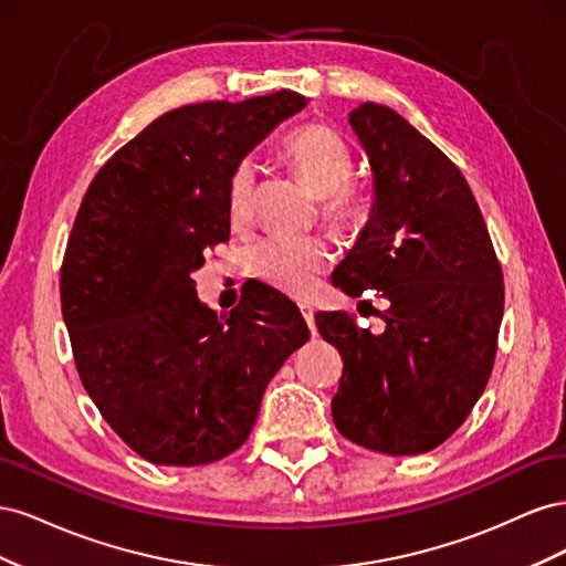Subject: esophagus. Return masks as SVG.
<instances>
[{"mask_svg": "<svg viewBox=\"0 0 566 566\" xmlns=\"http://www.w3.org/2000/svg\"><path fill=\"white\" fill-rule=\"evenodd\" d=\"M300 312H302V316H304V321L310 323V328H312V333H316V323H314V310L310 304H300Z\"/></svg>", "mask_w": 566, "mask_h": 566, "instance_id": "1", "label": "esophagus"}]
</instances>
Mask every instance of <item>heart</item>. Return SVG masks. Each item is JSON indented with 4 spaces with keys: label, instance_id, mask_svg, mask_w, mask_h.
Listing matches in <instances>:
<instances>
[{
    "label": "heart",
    "instance_id": "obj_1",
    "mask_svg": "<svg viewBox=\"0 0 566 566\" xmlns=\"http://www.w3.org/2000/svg\"><path fill=\"white\" fill-rule=\"evenodd\" d=\"M285 158L306 186L321 198V214L339 233L364 231L373 214V200L364 186L352 184V156L339 136L325 125H304L285 139ZM256 169L243 160L229 179V217L245 224L252 214ZM333 254L325 238H269L252 252V269L269 285L287 295H310L318 273L331 264Z\"/></svg>",
    "mask_w": 566,
    "mask_h": 566
}]
</instances>
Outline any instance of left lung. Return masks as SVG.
<instances>
[{
    "mask_svg": "<svg viewBox=\"0 0 566 566\" xmlns=\"http://www.w3.org/2000/svg\"><path fill=\"white\" fill-rule=\"evenodd\" d=\"M349 125L370 163L373 214L333 283L352 297L375 290L387 310L380 333L316 314L345 361L333 420L358 447L418 455L465 422L489 382L503 271L465 177L427 136L370 101Z\"/></svg>",
    "mask_w": 566,
    "mask_h": 566,
    "instance_id": "left-lung-1",
    "label": "left lung"
}]
</instances>
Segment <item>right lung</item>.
<instances>
[{
	"mask_svg": "<svg viewBox=\"0 0 566 566\" xmlns=\"http://www.w3.org/2000/svg\"><path fill=\"white\" fill-rule=\"evenodd\" d=\"M306 106L295 92L160 115L98 169L61 266L75 366L101 416L153 465L193 468L248 439L264 389L310 339L264 283L217 316L198 300L205 250L229 241V179Z\"/></svg>",
	"mask_w": 566,
	"mask_h": 566,
	"instance_id": "obj_1",
	"label": "right lung"
}]
</instances>
